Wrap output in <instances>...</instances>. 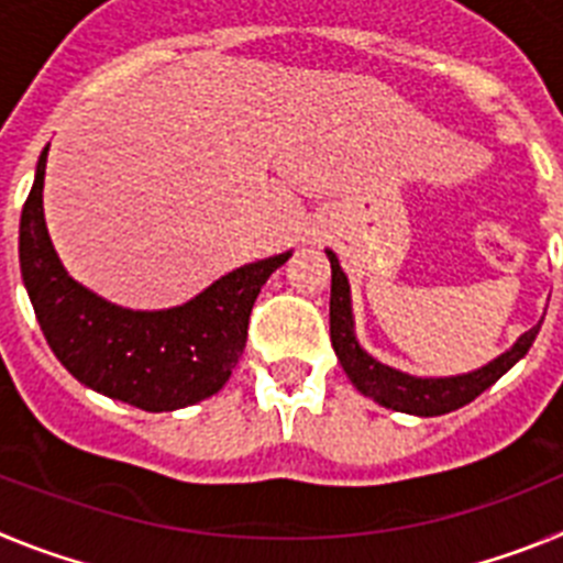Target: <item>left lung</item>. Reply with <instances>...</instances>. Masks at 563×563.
Returning <instances> with one entry per match:
<instances>
[{"label": "left lung", "mask_w": 563, "mask_h": 563, "mask_svg": "<svg viewBox=\"0 0 563 563\" xmlns=\"http://www.w3.org/2000/svg\"><path fill=\"white\" fill-rule=\"evenodd\" d=\"M327 258L332 265V292H330V338L332 350L341 361L343 372L352 380L361 395L372 397L375 402L386 406L391 411H406L417 417H437L449 415V411L462 409L465 402L476 400L487 386H494L514 363H519L533 346L536 335L541 330V321L527 330L519 341L490 361L482 369L467 372V375L454 377H415L400 369H391L386 363L375 361L355 338V321H352V298L346 273L338 265V256L327 251Z\"/></svg>", "instance_id": "1"}]
</instances>
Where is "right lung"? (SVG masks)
Instances as JSON below:
<instances>
[{"instance_id":"add662e5","label":"right lung","mask_w":563,"mask_h":563,"mask_svg":"<svg viewBox=\"0 0 563 563\" xmlns=\"http://www.w3.org/2000/svg\"><path fill=\"white\" fill-rule=\"evenodd\" d=\"M47 148L19 222V265L53 355L69 375L143 411H174L217 395L245 350L253 301L290 251L236 267L172 310H126L64 271L44 222Z\"/></svg>"}]
</instances>
